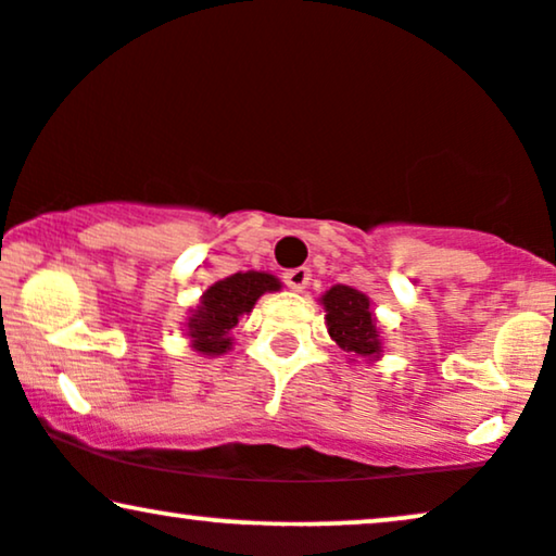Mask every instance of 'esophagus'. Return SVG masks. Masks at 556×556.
Instances as JSON below:
<instances>
[{"instance_id":"esophagus-1","label":"esophagus","mask_w":556,"mask_h":556,"mask_svg":"<svg viewBox=\"0 0 556 556\" xmlns=\"http://www.w3.org/2000/svg\"><path fill=\"white\" fill-rule=\"evenodd\" d=\"M311 269L307 266H298V269H287L285 271V285L290 287V290L294 292H302L307 287V282H311Z\"/></svg>"}]
</instances>
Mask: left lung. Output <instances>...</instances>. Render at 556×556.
Masks as SVG:
<instances>
[{"label":"left lung","mask_w":556,"mask_h":556,"mask_svg":"<svg viewBox=\"0 0 556 556\" xmlns=\"http://www.w3.org/2000/svg\"><path fill=\"white\" fill-rule=\"evenodd\" d=\"M323 311H326V326L330 339L356 356V359H377L382 354V341L375 313L369 307V298L354 287L336 285L320 298Z\"/></svg>","instance_id":"1"}]
</instances>
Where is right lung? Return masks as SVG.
<instances>
[{
    "mask_svg": "<svg viewBox=\"0 0 556 556\" xmlns=\"http://www.w3.org/2000/svg\"><path fill=\"white\" fill-rule=\"evenodd\" d=\"M282 282L266 271H238L207 287L200 305L187 320V336L192 349L205 356H220L233 346L230 330L238 326L241 315L254 311L264 292H277Z\"/></svg>",
    "mask_w": 556,
    "mask_h": 556,
    "instance_id": "obj_1",
    "label": "right lung"
}]
</instances>
